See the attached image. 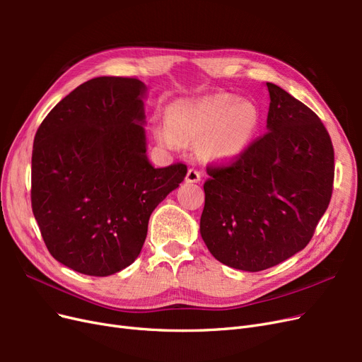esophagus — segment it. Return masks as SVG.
Masks as SVG:
<instances>
[{"label": "esophagus", "mask_w": 362, "mask_h": 362, "mask_svg": "<svg viewBox=\"0 0 362 362\" xmlns=\"http://www.w3.org/2000/svg\"><path fill=\"white\" fill-rule=\"evenodd\" d=\"M185 181L187 182H199L201 181V172L196 169H189L187 177H185Z\"/></svg>", "instance_id": "esophagus-1"}]
</instances>
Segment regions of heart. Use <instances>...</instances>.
Listing matches in <instances>:
<instances>
[{
	"instance_id": "1",
	"label": "heart",
	"mask_w": 362,
	"mask_h": 362,
	"mask_svg": "<svg viewBox=\"0 0 362 362\" xmlns=\"http://www.w3.org/2000/svg\"><path fill=\"white\" fill-rule=\"evenodd\" d=\"M259 115L249 101L229 93L180 100L168 108V124L152 131L160 145L177 149L181 140L199 141L201 154L211 161L237 160L247 149Z\"/></svg>"
}]
</instances>
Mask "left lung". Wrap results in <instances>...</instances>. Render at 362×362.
Here are the masks:
<instances>
[{
    "label": "left lung",
    "instance_id": "obj_1",
    "mask_svg": "<svg viewBox=\"0 0 362 362\" xmlns=\"http://www.w3.org/2000/svg\"><path fill=\"white\" fill-rule=\"evenodd\" d=\"M267 133L231 166L206 168L199 231L223 264L259 272L298 254L332 194L334 148L313 110L267 83Z\"/></svg>",
    "mask_w": 362,
    "mask_h": 362
}]
</instances>
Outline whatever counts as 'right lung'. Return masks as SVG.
Returning <instances> with one entry per match:
<instances>
[{"label": "right lung", "mask_w": 362, "mask_h": 362, "mask_svg": "<svg viewBox=\"0 0 362 362\" xmlns=\"http://www.w3.org/2000/svg\"><path fill=\"white\" fill-rule=\"evenodd\" d=\"M146 86L98 76L43 119L33 144L31 206L49 254L89 276L133 264L156 206L180 187L182 163L146 156Z\"/></svg>", "instance_id": "1"}]
</instances>
